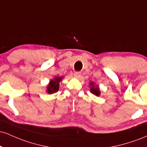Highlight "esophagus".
I'll return each instance as SVG.
<instances>
[{"mask_svg":"<svg viewBox=\"0 0 147 147\" xmlns=\"http://www.w3.org/2000/svg\"><path fill=\"white\" fill-rule=\"evenodd\" d=\"M74 76H75V77H76V78L79 79L81 77H82V75H81V72H75V74H74Z\"/></svg>","mask_w":147,"mask_h":147,"instance_id":"esophagus-1","label":"esophagus"}]
</instances>
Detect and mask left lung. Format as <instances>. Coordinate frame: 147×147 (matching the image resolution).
I'll return each mask as SVG.
<instances>
[{
	"mask_svg": "<svg viewBox=\"0 0 147 147\" xmlns=\"http://www.w3.org/2000/svg\"><path fill=\"white\" fill-rule=\"evenodd\" d=\"M90 84L91 86V88H90L91 93H92L93 95H95L96 96H99V95H100V91H99V90L98 86H95L92 83H90Z\"/></svg>",
	"mask_w": 147,
	"mask_h": 147,
	"instance_id": "8db88e82",
	"label": "left lung"
}]
</instances>
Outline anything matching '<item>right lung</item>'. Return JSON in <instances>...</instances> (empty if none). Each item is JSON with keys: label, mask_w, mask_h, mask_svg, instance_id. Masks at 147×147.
<instances>
[{"label": "right lung", "mask_w": 147, "mask_h": 147, "mask_svg": "<svg viewBox=\"0 0 147 147\" xmlns=\"http://www.w3.org/2000/svg\"><path fill=\"white\" fill-rule=\"evenodd\" d=\"M62 77H55L53 80L50 81L48 88V92L49 94L55 93L59 90V82L61 81Z\"/></svg>", "instance_id": "1"}]
</instances>
